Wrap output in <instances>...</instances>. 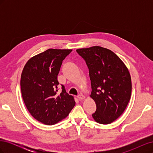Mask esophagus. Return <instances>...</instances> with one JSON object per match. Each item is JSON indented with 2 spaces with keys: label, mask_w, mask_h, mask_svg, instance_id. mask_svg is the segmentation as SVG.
I'll return each mask as SVG.
<instances>
[{
  "label": "esophagus",
  "mask_w": 153,
  "mask_h": 153,
  "mask_svg": "<svg viewBox=\"0 0 153 153\" xmlns=\"http://www.w3.org/2000/svg\"><path fill=\"white\" fill-rule=\"evenodd\" d=\"M77 98H78V100H84L85 98V96L84 95H82V94H78L77 96Z\"/></svg>",
  "instance_id": "obj_1"
}]
</instances>
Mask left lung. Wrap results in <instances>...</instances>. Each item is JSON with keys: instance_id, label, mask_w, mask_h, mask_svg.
I'll use <instances>...</instances> for the list:
<instances>
[{"instance_id": "obj_1", "label": "left lung", "mask_w": 153, "mask_h": 153, "mask_svg": "<svg viewBox=\"0 0 153 153\" xmlns=\"http://www.w3.org/2000/svg\"><path fill=\"white\" fill-rule=\"evenodd\" d=\"M89 69L91 97L96 105L92 117L108 124L121 115L130 100L131 80L128 69L116 54L101 47L76 50Z\"/></svg>"}]
</instances>
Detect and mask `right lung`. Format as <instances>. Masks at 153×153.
<instances>
[{"mask_svg": "<svg viewBox=\"0 0 153 153\" xmlns=\"http://www.w3.org/2000/svg\"><path fill=\"white\" fill-rule=\"evenodd\" d=\"M72 50L48 49L30 59L21 75L23 100L30 114L47 125L57 123L66 117L75 105L61 84L58 93L57 76L63 60Z\"/></svg>", "mask_w": 153, "mask_h": 153, "instance_id": "obj_1", "label": "right lung"}]
</instances>
